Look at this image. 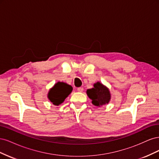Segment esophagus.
I'll list each match as a JSON object with an SVG mask.
<instances>
[{"label": "esophagus", "instance_id": "obj_1", "mask_svg": "<svg viewBox=\"0 0 159 159\" xmlns=\"http://www.w3.org/2000/svg\"><path fill=\"white\" fill-rule=\"evenodd\" d=\"M77 90H78V92H82V91H84V88L80 87V88H78V89H77Z\"/></svg>", "mask_w": 159, "mask_h": 159}]
</instances>
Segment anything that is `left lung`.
Masks as SVG:
<instances>
[{
	"mask_svg": "<svg viewBox=\"0 0 159 159\" xmlns=\"http://www.w3.org/2000/svg\"><path fill=\"white\" fill-rule=\"evenodd\" d=\"M86 93L91 103L96 107H100L105 104H108L111 96L109 88L103 84L98 81L93 84V88L88 89Z\"/></svg>",
	"mask_w": 159,
	"mask_h": 159,
	"instance_id": "left-lung-1",
	"label": "left lung"
}]
</instances>
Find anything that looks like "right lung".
<instances>
[{
    "instance_id": "1",
    "label": "right lung",
    "mask_w": 159,
    "mask_h": 159,
    "mask_svg": "<svg viewBox=\"0 0 159 159\" xmlns=\"http://www.w3.org/2000/svg\"><path fill=\"white\" fill-rule=\"evenodd\" d=\"M73 88L68 84L58 81L49 90L48 98L54 105L58 106L64 102L66 98L71 93Z\"/></svg>"
}]
</instances>
